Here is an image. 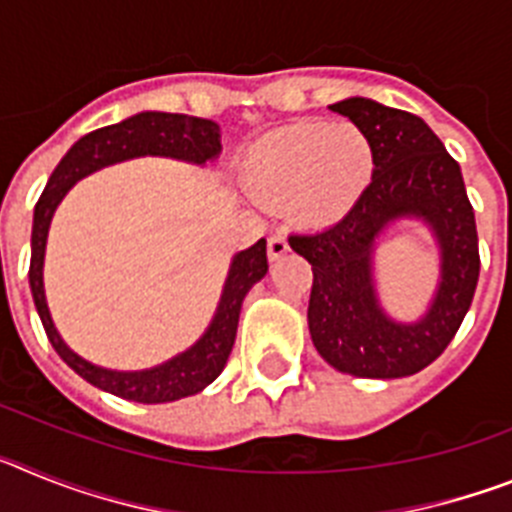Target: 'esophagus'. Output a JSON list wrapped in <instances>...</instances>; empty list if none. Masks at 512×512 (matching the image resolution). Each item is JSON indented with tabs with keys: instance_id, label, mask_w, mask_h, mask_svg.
I'll use <instances>...</instances> for the list:
<instances>
[{
	"instance_id": "esophagus-1",
	"label": "esophagus",
	"mask_w": 512,
	"mask_h": 512,
	"mask_svg": "<svg viewBox=\"0 0 512 512\" xmlns=\"http://www.w3.org/2000/svg\"><path fill=\"white\" fill-rule=\"evenodd\" d=\"M287 251H289L287 235H284V233H274V235H271V238H269V259L271 261H279Z\"/></svg>"
}]
</instances>
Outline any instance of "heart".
<instances>
[{
    "mask_svg": "<svg viewBox=\"0 0 512 512\" xmlns=\"http://www.w3.org/2000/svg\"><path fill=\"white\" fill-rule=\"evenodd\" d=\"M374 148L354 122L302 120L269 130L246 151L241 184L256 205H287L297 223H338L364 197Z\"/></svg>",
    "mask_w": 512,
    "mask_h": 512,
    "instance_id": "obj_1",
    "label": "heart"
}]
</instances>
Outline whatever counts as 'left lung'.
<instances>
[{
    "mask_svg": "<svg viewBox=\"0 0 512 512\" xmlns=\"http://www.w3.org/2000/svg\"><path fill=\"white\" fill-rule=\"evenodd\" d=\"M330 110L372 140L374 176L341 223L289 235L292 251L312 264V343L351 377H410L443 354L472 305L479 279L474 210L459 164L418 115L366 97H348ZM400 219L431 229L442 259L432 305L410 324L386 315L373 279L378 238Z\"/></svg>",
    "mask_w": 512,
    "mask_h": 512,
    "instance_id": "8db88e82",
    "label": "left lung"
}]
</instances>
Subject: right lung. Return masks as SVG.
Returning <instances> with one entry per match:
<instances>
[{
  "label": "right lung",
  "instance_id": "obj_1",
  "mask_svg": "<svg viewBox=\"0 0 512 512\" xmlns=\"http://www.w3.org/2000/svg\"><path fill=\"white\" fill-rule=\"evenodd\" d=\"M220 151H223V146H220V125L217 122L205 120V117L176 115V112H138L128 120L99 128L76 140L69 153L61 158V164L56 166L48 184H45L33 215L30 289H33L35 307H38V315L43 320L45 336L56 348V354L81 379H87L99 390L122 397V400L158 405V402H174L182 400V397L197 395V392L205 390L207 384L215 382L225 369V364H228L230 351H233L241 305L246 300L248 289L261 282L266 277V271H269L266 241L261 238L251 248L233 256L223 295H220L212 323L207 325L200 341L192 343L182 354H176L174 359L151 366V369L117 372V369H104V366L81 359L76 351L66 346V341L56 330V323H53L43 287L45 243H48V228H51L53 212L79 179L104 169V166L140 156H164L205 166L212 164L220 156Z\"/></svg>",
  "mask_w": 512,
  "mask_h": 512
}]
</instances>
